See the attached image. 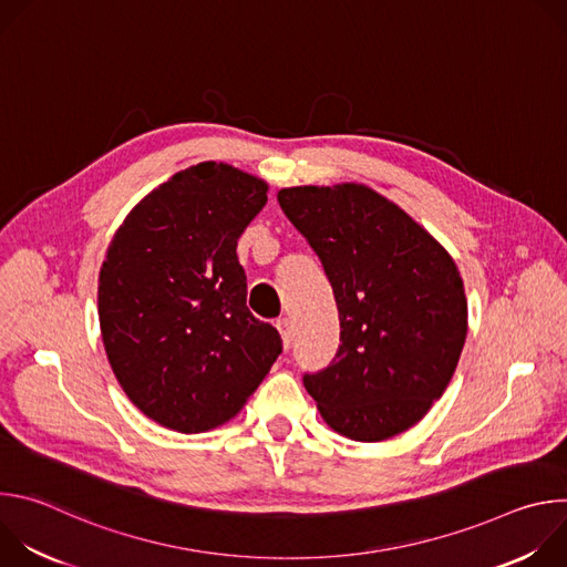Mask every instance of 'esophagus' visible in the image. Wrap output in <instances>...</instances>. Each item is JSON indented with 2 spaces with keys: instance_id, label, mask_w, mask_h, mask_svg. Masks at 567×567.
<instances>
[{
  "instance_id": "obj_1",
  "label": "esophagus",
  "mask_w": 567,
  "mask_h": 567,
  "mask_svg": "<svg viewBox=\"0 0 567 567\" xmlns=\"http://www.w3.org/2000/svg\"><path fill=\"white\" fill-rule=\"evenodd\" d=\"M276 328H278V332H280V337H282V346H285V350H289V348H291V343H293V330H291V320H289V318H278Z\"/></svg>"
}]
</instances>
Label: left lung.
<instances>
[{
  "label": "left lung",
  "mask_w": 567,
  "mask_h": 567,
  "mask_svg": "<svg viewBox=\"0 0 567 567\" xmlns=\"http://www.w3.org/2000/svg\"><path fill=\"white\" fill-rule=\"evenodd\" d=\"M278 202L332 285L341 346L302 383L337 433L381 442L446 390L466 339L460 271L411 215L361 184L282 188Z\"/></svg>",
  "instance_id": "left-lung-1"
}]
</instances>
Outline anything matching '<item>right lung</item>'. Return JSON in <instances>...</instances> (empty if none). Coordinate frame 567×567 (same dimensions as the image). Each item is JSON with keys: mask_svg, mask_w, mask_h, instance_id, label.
<instances>
[{"mask_svg": "<svg viewBox=\"0 0 567 567\" xmlns=\"http://www.w3.org/2000/svg\"><path fill=\"white\" fill-rule=\"evenodd\" d=\"M269 186L228 164L190 166L143 197L99 278L110 365L134 406L179 433L235 417L282 352L247 307L237 239Z\"/></svg>", "mask_w": 567, "mask_h": 567, "instance_id": "add662e5", "label": "right lung"}]
</instances>
